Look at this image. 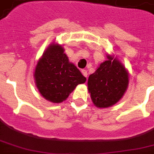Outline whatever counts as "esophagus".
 Returning <instances> with one entry per match:
<instances>
[{
  "instance_id": "34e87169",
  "label": "esophagus",
  "mask_w": 154,
  "mask_h": 154,
  "mask_svg": "<svg viewBox=\"0 0 154 154\" xmlns=\"http://www.w3.org/2000/svg\"><path fill=\"white\" fill-rule=\"evenodd\" d=\"M82 74L84 75L85 77H87V76H88V73H87V70L82 69Z\"/></svg>"
}]
</instances>
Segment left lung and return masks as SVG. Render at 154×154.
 <instances>
[{"label":"left lung","instance_id":"8db88e82","mask_svg":"<svg viewBox=\"0 0 154 154\" xmlns=\"http://www.w3.org/2000/svg\"><path fill=\"white\" fill-rule=\"evenodd\" d=\"M94 73L89 75L88 88L97 107L107 108L114 105L124 95L129 76L124 66L108 55Z\"/></svg>","mask_w":154,"mask_h":154}]
</instances>
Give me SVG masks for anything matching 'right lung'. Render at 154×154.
Returning <instances> with one entry per match:
<instances>
[{
    "label": "right lung",
    "instance_id": "add662e5",
    "mask_svg": "<svg viewBox=\"0 0 154 154\" xmlns=\"http://www.w3.org/2000/svg\"><path fill=\"white\" fill-rule=\"evenodd\" d=\"M34 77L42 97L53 103L65 101L77 85L86 81L80 70L69 62L64 49L57 45L49 47L38 61Z\"/></svg>",
    "mask_w": 154,
    "mask_h": 154
}]
</instances>
